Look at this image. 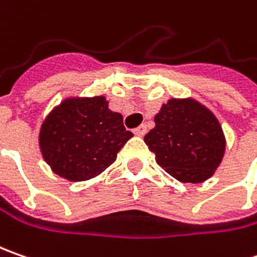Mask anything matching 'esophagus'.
Listing matches in <instances>:
<instances>
[{"instance_id":"1","label":"esophagus","mask_w":257,"mask_h":257,"mask_svg":"<svg viewBox=\"0 0 257 257\" xmlns=\"http://www.w3.org/2000/svg\"><path fill=\"white\" fill-rule=\"evenodd\" d=\"M146 132H147V127H146L144 124H142L140 127H137V128L134 130V134L139 136V137H143L144 134H146Z\"/></svg>"}]
</instances>
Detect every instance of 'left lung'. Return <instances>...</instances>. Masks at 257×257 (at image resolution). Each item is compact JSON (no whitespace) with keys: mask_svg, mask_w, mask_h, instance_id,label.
Here are the masks:
<instances>
[{"mask_svg":"<svg viewBox=\"0 0 257 257\" xmlns=\"http://www.w3.org/2000/svg\"><path fill=\"white\" fill-rule=\"evenodd\" d=\"M144 143L156 162L182 183H202L222 163L226 139L216 115L194 98H172L154 115Z\"/></svg>","mask_w":257,"mask_h":257,"instance_id":"1","label":"left lung"}]
</instances>
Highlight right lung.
Here are the masks:
<instances>
[{"label":"right lung","mask_w":257,"mask_h":257,"mask_svg":"<svg viewBox=\"0 0 257 257\" xmlns=\"http://www.w3.org/2000/svg\"><path fill=\"white\" fill-rule=\"evenodd\" d=\"M132 137L123 115L108 108L104 95L70 97L45 117L38 144L55 174L70 182H84L113 164Z\"/></svg>","instance_id":"right-lung-1"}]
</instances>
